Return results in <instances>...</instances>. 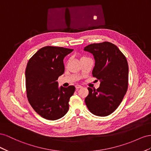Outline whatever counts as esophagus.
I'll list each match as a JSON object with an SVG mask.
<instances>
[{
    "instance_id": "obj_1",
    "label": "esophagus",
    "mask_w": 151,
    "mask_h": 151,
    "mask_svg": "<svg viewBox=\"0 0 151 151\" xmlns=\"http://www.w3.org/2000/svg\"><path fill=\"white\" fill-rule=\"evenodd\" d=\"M75 87H76V89H79V88H81L82 87H81V86L80 85H75Z\"/></svg>"
}]
</instances>
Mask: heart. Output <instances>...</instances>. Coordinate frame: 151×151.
Returning <instances> with one entry per match:
<instances>
[{
	"instance_id": "obj_1",
	"label": "heart",
	"mask_w": 151,
	"mask_h": 151,
	"mask_svg": "<svg viewBox=\"0 0 151 151\" xmlns=\"http://www.w3.org/2000/svg\"><path fill=\"white\" fill-rule=\"evenodd\" d=\"M85 58V57H82V58Z\"/></svg>"
}]
</instances>
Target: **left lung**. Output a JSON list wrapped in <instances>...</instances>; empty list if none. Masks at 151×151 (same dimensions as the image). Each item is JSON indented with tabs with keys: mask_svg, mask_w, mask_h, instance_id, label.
<instances>
[{
	"mask_svg": "<svg viewBox=\"0 0 151 151\" xmlns=\"http://www.w3.org/2000/svg\"><path fill=\"white\" fill-rule=\"evenodd\" d=\"M84 50L93 54L96 63L92 75L101 82L97 90L88 88L85 104L94 115L108 116L117 109L127 91V60L117 46L108 42L90 44Z\"/></svg>",
	"mask_w": 151,
	"mask_h": 151,
	"instance_id": "8db88e82",
	"label": "left lung"
}]
</instances>
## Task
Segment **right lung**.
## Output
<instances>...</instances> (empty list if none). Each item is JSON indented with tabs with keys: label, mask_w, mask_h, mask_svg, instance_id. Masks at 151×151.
<instances>
[{
	"label": "right lung",
	"mask_w": 151,
	"mask_h": 151,
	"mask_svg": "<svg viewBox=\"0 0 151 151\" xmlns=\"http://www.w3.org/2000/svg\"><path fill=\"white\" fill-rule=\"evenodd\" d=\"M73 50L46 46L28 62L25 71L28 100L36 113L46 119H58L68 111L69 101L75 87H59L57 80L64 72V58Z\"/></svg>",
	"instance_id": "1"
}]
</instances>
